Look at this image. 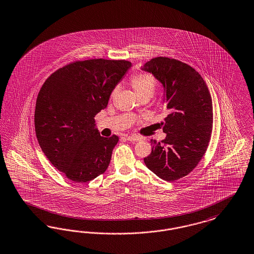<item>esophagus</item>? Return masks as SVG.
Wrapping results in <instances>:
<instances>
[{"mask_svg": "<svg viewBox=\"0 0 254 254\" xmlns=\"http://www.w3.org/2000/svg\"><path fill=\"white\" fill-rule=\"evenodd\" d=\"M127 140L129 142H138V141H140V138L136 135H131V136H127Z\"/></svg>", "mask_w": 254, "mask_h": 254, "instance_id": "34e87169", "label": "esophagus"}]
</instances>
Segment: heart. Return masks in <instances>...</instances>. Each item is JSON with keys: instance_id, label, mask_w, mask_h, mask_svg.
<instances>
[{"instance_id": "obj_1", "label": "heart", "mask_w": 254, "mask_h": 254, "mask_svg": "<svg viewBox=\"0 0 254 254\" xmlns=\"http://www.w3.org/2000/svg\"><path fill=\"white\" fill-rule=\"evenodd\" d=\"M130 84L133 90L139 96L145 93L152 94L156 87V80L150 73H139L132 77Z\"/></svg>"}]
</instances>
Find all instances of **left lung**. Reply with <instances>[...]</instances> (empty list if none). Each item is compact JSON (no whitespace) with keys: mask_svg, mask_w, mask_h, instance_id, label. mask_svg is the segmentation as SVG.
Segmentation results:
<instances>
[{"mask_svg":"<svg viewBox=\"0 0 254 254\" xmlns=\"http://www.w3.org/2000/svg\"><path fill=\"white\" fill-rule=\"evenodd\" d=\"M141 70L163 85L167 117L163 143L151 140L152 150L143 159L159 178L173 182L185 177L206 152L213 129V102L206 83L191 66L177 60L156 58Z\"/></svg>","mask_w":254,"mask_h":254,"instance_id":"left-lung-1","label":"left lung"}]
</instances>
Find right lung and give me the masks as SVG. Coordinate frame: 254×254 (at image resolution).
<instances>
[{"label": "right lung", "instance_id": "1", "mask_svg": "<svg viewBox=\"0 0 254 254\" xmlns=\"http://www.w3.org/2000/svg\"><path fill=\"white\" fill-rule=\"evenodd\" d=\"M131 63L90 60L69 64L44 82L35 110V130L42 152L69 180L87 183L105 172L118 136L103 137L94 117Z\"/></svg>", "mask_w": 254, "mask_h": 254}]
</instances>
